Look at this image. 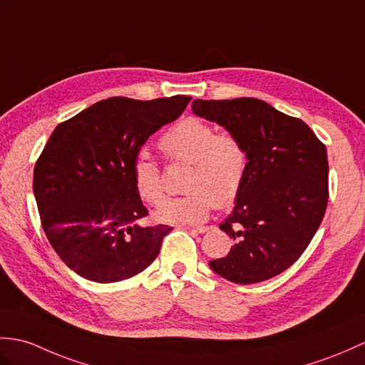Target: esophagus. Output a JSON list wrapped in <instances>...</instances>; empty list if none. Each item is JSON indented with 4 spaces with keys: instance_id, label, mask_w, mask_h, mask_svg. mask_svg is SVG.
<instances>
[{
    "instance_id": "1",
    "label": "esophagus",
    "mask_w": 365,
    "mask_h": 365,
    "mask_svg": "<svg viewBox=\"0 0 365 365\" xmlns=\"http://www.w3.org/2000/svg\"><path fill=\"white\" fill-rule=\"evenodd\" d=\"M188 230H192L196 233H207L210 228L208 227H203V225H197V227H188Z\"/></svg>"
}]
</instances>
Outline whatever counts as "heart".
<instances>
[{
    "mask_svg": "<svg viewBox=\"0 0 365 365\" xmlns=\"http://www.w3.org/2000/svg\"><path fill=\"white\" fill-rule=\"evenodd\" d=\"M160 149L171 163H190L185 175L183 196L166 199L155 217L169 224H197L211 210L230 207L242 191L249 154L236 133L217 132L199 118H185L160 138ZM133 185L149 205L165 197L162 168L154 158L138 155L132 166Z\"/></svg>",
    "mask_w": 365,
    "mask_h": 365,
    "instance_id": "1",
    "label": "heart"
}]
</instances>
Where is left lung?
Listing matches in <instances>:
<instances>
[{"label":"left lung","instance_id":"8db88e82","mask_svg":"<svg viewBox=\"0 0 365 365\" xmlns=\"http://www.w3.org/2000/svg\"><path fill=\"white\" fill-rule=\"evenodd\" d=\"M192 110L238 135L249 154L233 213L219 225L235 245L210 267L238 284L282 274L307 250L324 219L329 194L325 144L299 118L257 98L196 99Z\"/></svg>","mask_w":365,"mask_h":365}]
</instances>
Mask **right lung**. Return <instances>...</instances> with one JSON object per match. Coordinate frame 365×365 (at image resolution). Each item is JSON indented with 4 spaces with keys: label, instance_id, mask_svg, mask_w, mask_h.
I'll list each match as a JSON object with an SVG mask.
<instances>
[{
    "label": "right lung",
    "instance_id": "1",
    "mask_svg": "<svg viewBox=\"0 0 365 365\" xmlns=\"http://www.w3.org/2000/svg\"><path fill=\"white\" fill-rule=\"evenodd\" d=\"M191 96L103 99L58 124L34 166L40 222L51 247L76 274L115 283L146 269L169 225L149 215L132 166L160 127L177 120Z\"/></svg>",
    "mask_w": 365,
    "mask_h": 365
}]
</instances>
